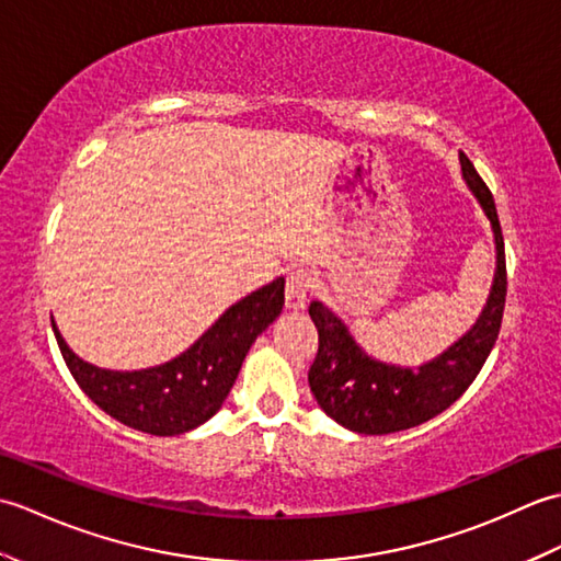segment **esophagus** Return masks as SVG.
I'll return each mask as SVG.
<instances>
[{"label": "esophagus", "mask_w": 561, "mask_h": 561, "mask_svg": "<svg viewBox=\"0 0 561 561\" xmlns=\"http://www.w3.org/2000/svg\"><path fill=\"white\" fill-rule=\"evenodd\" d=\"M284 304H287V311L299 313L306 311L308 306V279L304 272H291L287 279V289H284Z\"/></svg>", "instance_id": "obj_1"}]
</instances>
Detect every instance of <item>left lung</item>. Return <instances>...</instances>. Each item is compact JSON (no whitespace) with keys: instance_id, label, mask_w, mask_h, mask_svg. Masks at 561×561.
I'll use <instances>...</instances> for the list:
<instances>
[{"instance_id":"left-lung-1","label":"left lung","mask_w":561,"mask_h":561,"mask_svg":"<svg viewBox=\"0 0 561 561\" xmlns=\"http://www.w3.org/2000/svg\"><path fill=\"white\" fill-rule=\"evenodd\" d=\"M460 169L470 195L492 226L496 250L490 296L470 330L434 359L420 366H400L368 354L328 304L313 301L308 308L320 342L308 371V386L320 410L350 432L380 436L428 422L468 390L494 347L506 304L504 236L490 187L465 153H460Z\"/></svg>"}]
</instances>
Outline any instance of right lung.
Here are the masks:
<instances>
[{"label": "right lung", "instance_id": "obj_1", "mask_svg": "<svg viewBox=\"0 0 561 561\" xmlns=\"http://www.w3.org/2000/svg\"><path fill=\"white\" fill-rule=\"evenodd\" d=\"M284 306V277L250 291L226 308L173 359L115 371L71 352L53 320L55 340L79 388L121 424L153 436H178L211 420L233 388L248 350Z\"/></svg>", "mask_w": 561, "mask_h": 561}]
</instances>
